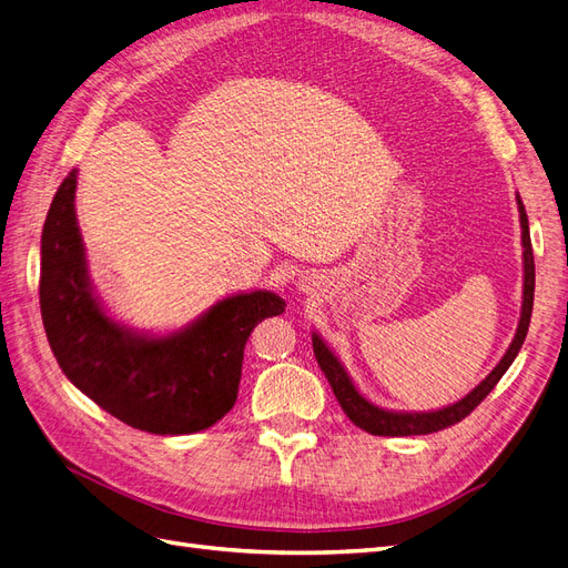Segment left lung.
<instances>
[{
	"instance_id": "8db88e82",
	"label": "left lung",
	"mask_w": 568,
	"mask_h": 568,
	"mask_svg": "<svg viewBox=\"0 0 568 568\" xmlns=\"http://www.w3.org/2000/svg\"><path fill=\"white\" fill-rule=\"evenodd\" d=\"M519 203V217H521V244H524V305H521V320L514 334L511 346L507 348L505 357L497 363V367L480 382L469 395L455 405H448L436 412H388L384 407L372 405L363 393H359L351 376L343 369V365L336 359V355L326 348V343L313 334V351L317 357V365L324 372L326 382H329L338 405L346 412L348 419L363 428V432L372 436H424L448 428L457 422H462L476 409V405L486 398V395L495 388V384L503 379V374L514 363V357L519 355L524 338L528 334L530 313H532V291H536V263H532V246H530V232H528V217L524 211V203L517 196Z\"/></svg>"
}]
</instances>
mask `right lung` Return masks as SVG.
<instances>
[{"label": "right lung", "mask_w": 568, "mask_h": 568, "mask_svg": "<svg viewBox=\"0 0 568 568\" xmlns=\"http://www.w3.org/2000/svg\"><path fill=\"white\" fill-rule=\"evenodd\" d=\"M78 170L49 205L42 230L40 311L59 367L115 419L159 436L196 434L236 403L246 341L257 322L282 315L272 291L215 303L170 336H146L113 322L92 294L75 220Z\"/></svg>", "instance_id": "right-lung-1"}]
</instances>
